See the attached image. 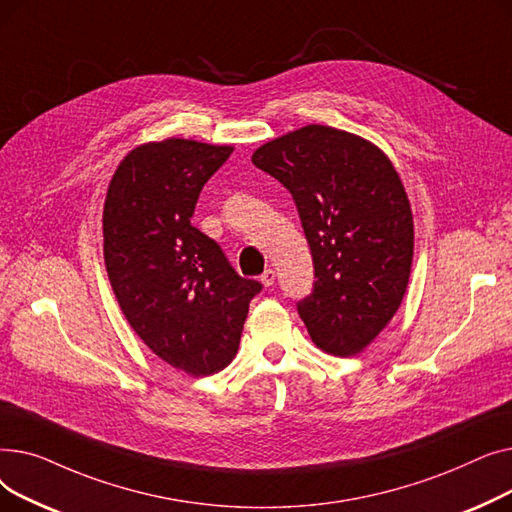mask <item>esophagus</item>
Masks as SVG:
<instances>
[{"instance_id": "1", "label": "esophagus", "mask_w": 512, "mask_h": 512, "mask_svg": "<svg viewBox=\"0 0 512 512\" xmlns=\"http://www.w3.org/2000/svg\"><path fill=\"white\" fill-rule=\"evenodd\" d=\"M274 280H276V272H274V270H265V272L261 274V284H263V286H272Z\"/></svg>"}]
</instances>
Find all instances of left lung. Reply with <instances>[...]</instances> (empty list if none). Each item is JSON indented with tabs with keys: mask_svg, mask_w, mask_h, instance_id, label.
Masks as SVG:
<instances>
[{
	"mask_svg": "<svg viewBox=\"0 0 512 512\" xmlns=\"http://www.w3.org/2000/svg\"><path fill=\"white\" fill-rule=\"evenodd\" d=\"M251 159L299 209L315 267L299 303L311 340L334 357L363 353L398 311L413 265V211L390 157L359 134L307 124Z\"/></svg>",
	"mask_w": 512,
	"mask_h": 512,
	"instance_id": "1",
	"label": "left lung"
}]
</instances>
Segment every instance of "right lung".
<instances>
[{
    "mask_svg": "<svg viewBox=\"0 0 512 512\" xmlns=\"http://www.w3.org/2000/svg\"><path fill=\"white\" fill-rule=\"evenodd\" d=\"M232 151L180 137L143 143L124 155L103 203L105 270L126 321L195 378L232 363L261 290L191 224L203 184Z\"/></svg>",
    "mask_w": 512,
    "mask_h": 512,
    "instance_id": "obj_1",
    "label": "right lung"
}]
</instances>
